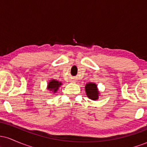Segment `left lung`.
<instances>
[{"label": "left lung", "instance_id": "8db88e82", "mask_svg": "<svg viewBox=\"0 0 147 147\" xmlns=\"http://www.w3.org/2000/svg\"><path fill=\"white\" fill-rule=\"evenodd\" d=\"M85 91L87 97L92 100H97L99 99L100 92L98 90L97 84L92 82H88L85 86Z\"/></svg>", "mask_w": 147, "mask_h": 147}]
</instances>
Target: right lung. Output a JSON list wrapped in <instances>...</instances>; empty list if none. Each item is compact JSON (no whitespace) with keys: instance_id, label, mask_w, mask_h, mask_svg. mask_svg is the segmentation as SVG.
I'll list each match as a JSON object with an SVG mask.
<instances>
[{"instance_id":"obj_1","label":"right lung","mask_w":147,"mask_h":147,"mask_svg":"<svg viewBox=\"0 0 147 147\" xmlns=\"http://www.w3.org/2000/svg\"><path fill=\"white\" fill-rule=\"evenodd\" d=\"M61 85L62 82L52 79L51 80L49 81L48 85H47V89L49 91H50V92H52L53 94H55L57 92V90H59V88Z\"/></svg>"}]
</instances>
